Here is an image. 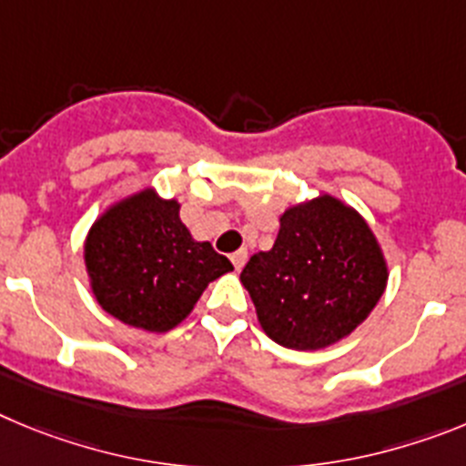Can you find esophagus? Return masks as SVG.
I'll return each instance as SVG.
<instances>
[{
	"mask_svg": "<svg viewBox=\"0 0 466 466\" xmlns=\"http://www.w3.org/2000/svg\"><path fill=\"white\" fill-rule=\"evenodd\" d=\"M229 259H232L234 269H241L243 264H246V259H248V250H246V248H238L237 253L229 255Z\"/></svg>",
	"mask_w": 466,
	"mask_h": 466,
	"instance_id": "esophagus-1",
	"label": "esophagus"
}]
</instances>
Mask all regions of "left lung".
I'll use <instances>...</instances> for the list:
<instances>
[{"instance_id":"obj_1","label":"left lung","mask_w":466,"mask_h":466,"mask_svg":"<svg viewBox=\"0 0 466 466\" xmlns=\"http://www.w3.org/2000/svg\"><path fill=\"white\" fill-rule=\"evenodd\" d=\"M241 283L269 339L316 350L348 337L374 311L388 267L362 216L322 195L280 216L274 248L248 259Z\"/></svg>"}]
</instances>
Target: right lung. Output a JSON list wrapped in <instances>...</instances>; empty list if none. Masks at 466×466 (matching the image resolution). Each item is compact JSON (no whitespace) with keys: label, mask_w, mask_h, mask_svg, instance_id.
Here are the masks:
<instances>
[{"label":"right lung","mask_w":466,"mask_h":466,"mask_svg":"<svg viewBox=\"0 0 466 466\" xmlns=\"http://www.w3.org/2000/svg\"><path fill=\"white\" fill-rule=\"evenodd\" d=\"M92 292L129 327L167 332L192 311L204 288L232 271L208 241H195L178 202L144 190L108 208L86 241Z\"/></svg>","instance_id":"1"}]
</instances>
